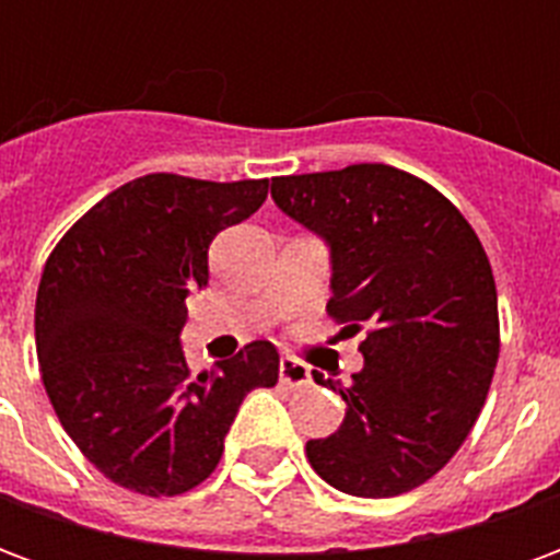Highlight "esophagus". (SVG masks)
Segmentation results:
<instances>
[{"instance_id": "obj_1", "label": "esophagus", "mask_w": 560, "mask_h": 560, "mask_svg": "<svg viewBox=\"0 0 560 560\" xmlns=\"http://www.w3.org/2000/svg\"><path fill=\"white\" fill-rule=\"evenodd\" d=\"M279 377L284 387H305L312 375H308V365H303L300 360H293V357H281Z\"/></svg>"}]
</instances>
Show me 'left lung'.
<instances>
[{
	"label": "left lung",
	"mask_w": 560,
	"mask_h": 560,
	"mask_svg": "<svg viewBox=\"0 0 560 560\" xmlns=\"http://www.w3.org/2000/svg\"><path fill=\"white\" fill-rule=\"evenodd\" d=\"M276 207L329 245V317L365 332L336 389L339 432L305 444L339 492L393 498L444 468L486 405L501 351L489 257L438 188L389 164L272 179Z\"/></svg>",
	"instance_id": "8db88e82"
}]
</instances>
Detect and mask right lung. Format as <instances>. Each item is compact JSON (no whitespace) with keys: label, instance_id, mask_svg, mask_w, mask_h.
I'll list each match as a JSON object with an SVG mask.
<instances>
[{"label":"right lung","instance_id":"obj_1","mask_svg":"<svg viewBox=\"0 0 560 560\" xmlns=\"http://www.w3.org/2000/svg\"><path fill=\"white\" fill-rule=\"evenodd\" d=\"M267 191L269 179L149 173L102 197L44 264V389L80 453L122 489L171 498L200 486L245 396L279 381L269 341H248L200 375L179 345L185 296L209 284V245Z\"/></svg>","mask_w":560,"mask_h":560}]
</instances>
